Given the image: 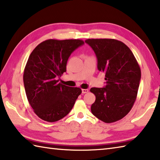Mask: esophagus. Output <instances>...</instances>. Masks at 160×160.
<instances>
[{"label":"esophagus","instance_id":"34e87169","mask_svg":"<svg viewBox=\"0 0 160 160\" xmlns=\"http://www.w3.org/2000/svg\"><path fill=\"white\" fill-rule=\"evenodd\" d=\"M89 92V89H82V93H87Z\"/></svg>","mask_w":160,"mask_h":160}]
</instances>
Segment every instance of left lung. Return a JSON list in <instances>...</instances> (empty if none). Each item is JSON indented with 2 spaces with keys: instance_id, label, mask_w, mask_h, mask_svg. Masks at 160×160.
Wrapping results in <instances>:
<instances>
[{
  "instance_id": "left-lung-1",
  "label": "left lung",
  "mask_w": 160,
  "mask_h": 160,
  "mask_svg": "<svg viewBox=\"0 0 160 160\" xmlns=\"http://www.w3.org/2000/svg\"><path fill=\"white\" fill-rule=\"evenodd\" d=\"M85 42L94 51L98 69L105 73L106 85L92 87L96 96L92 114L107 123L121 120L129 113L136 101L141 69L132 52L121 41L88 39Z\"/></svg>"
}]
</instances>
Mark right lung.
I'll return each mask as SVG.
<instances>
[{
	"label": "right lung",
	"instance_id": "add662e5",
	"mask_svg": "<svg viewBox=\"0 0 160 160\" xmlns=\"http://www.w3.org/2000/svg\"><path fill=\"white\" fill-rule=\"evenodd\" d=\"M84 44L80 39H48L29 56L23 72L28 101L41 119L55 122L69 113L82 90L58 82L67 71L71 54Z\"/></svg>",
	"mask_w": 160,
	"mask_h": 160
}]
</instances>
